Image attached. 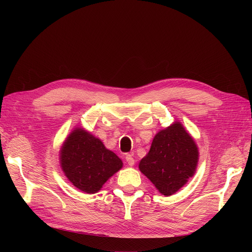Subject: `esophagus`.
Returning a JSON list of instances; mask_svg holds the SVG:
<instances>
[{
  "instance_id": "esophagus-1",
  "label": "esophagus",
  "mask_w": 252,
  "mask_h": 252,
  "mask_svg": "<svg viewBox=\"0 0 252 252\" xmlns=\"http://www.w3.org/2000/svg\"><path fill=\"white\" fill-rule=\"evenodd\" d=\"M126 162H127V164H128V165H130V166L135 164V159H134L133 155L127 154V155L126 156Z\"/></svg>"
}]
</instances>
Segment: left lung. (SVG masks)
<instances>
[{"label": "left lung", "mask_w": 252, "mask_h": 252, "mask_svg": "<svg viewBox=\"0 0 252 252\" xmlns=\"http://www.w3.org/2000/svg\"><path fill=\"white\" fill-rule=\"evenodd\" d=\"M198 157L199 152L195 141L176 122L156 134L139 168L162 195L170 196L193 177Z\"/></svg>", "instance_id": "obj_1"}]
</instances>
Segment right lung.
Instances as JSON below:
<instances>
[{
	"instance_id": "right-lung-1",
	"label": "right lung",
	"mask_w": 252,
	"mask_h": 252,
	"mask_svg": "<svg viewBox=\"0 0 252 252\" xmlns=\"http://www.w3.org/2000/svg\"><path fill=\"white\" fill-rule=\"evenodd\" d=\"M60 164L73 186L88 194L97 193L123 167L121 158L81 127L72 130L63 143Z\"/></svg>"
}]
</instances>
